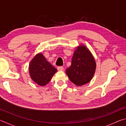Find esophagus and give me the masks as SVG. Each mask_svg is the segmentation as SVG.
<instances>
[{
	"label": "esophagus",
	"instance_id": "obj_1",
	"mask_svg": "<svg viewBox=\"0 0 126 126\" xmlns=\"http://www.w3.org/2000/svg\"><path fill=\"white\" fill-rule=\"evenodd\" d=\"M57 69H58L59 71H62L64 70V68L63 67H62V66H59V67H57Z\"/></svg>",
	"mask_w": 126,
	"mask_h": 126
}]
</instances>
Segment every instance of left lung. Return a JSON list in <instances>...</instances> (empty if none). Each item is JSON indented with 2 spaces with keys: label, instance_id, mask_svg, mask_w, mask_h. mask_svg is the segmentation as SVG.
Listing matches in <instances>:
<instances>
[{
  "label": "left lung",
  "instance_id": "obj_1",
  "mask_svg": "<svg viewBox=\"0 0 126 126\" xmlns=\"http://www.w3.org/2000/svg\"><path fill=\"white\" fill-rule=\"evenodd\" d=\"M95 62L86 47L77 48L72 59L71 65L66 69L70 80L78 86L88 83L95 72Z\"/></svg>",
  "mask_w": 126,
  "mask_h": 126
}]
</instances>
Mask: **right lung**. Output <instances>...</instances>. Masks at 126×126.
<instances>
[{
	"instance_id": "right-lung-1",
	"label": "right lung",
	"mask_w": 126,
	"mask_h": 126,
	"mask_svg": "<svg viewBox=\"0 0 126 126\" xmlns=\"http://www.w3.org/2000/svg\"><path fill=\"white\" fill-rule=\"evenodd\" d=\"M29 69L31 78L41 86L48 84L57 71L41 53L36 55L30 62Z\"/></svg>"
}]
</instances>
